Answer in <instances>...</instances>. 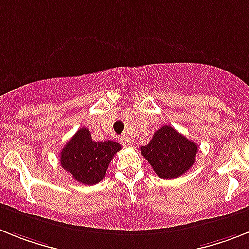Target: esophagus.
<instances>
[{
    "label": "esophagus",
    "mask_w": 249,
    "mask_h": 249,
    "mask_svg": "<svg viewBox=\"0 0 249 249\" xmlns=\"http://www.w3.org/2000/svg\"><path fill=\"white\" fill-rule=\"evenodd\" d=\"M120 143H121V145H123V147H130V145H131V142L129 141L126 137H121L120 138Z\"/></svg>",
    "instance_id": "1"
}]
</instances>
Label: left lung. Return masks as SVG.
<instances>
[{
  "label": "left lung",
  "mask_w": 249,
  "mask_h": 249,
  "mask_svg": "<svg viewBox=\"0 0 249 249\" xmlns=\"http://www.w3.org/2000/svg\"><path fill=\"white\" fill-rule=\"evenodd\" d=\"M197 150L196 143L170 125H164L154 133L149 144L141 148V153L158 177L171 179L182 176L191 168Z\"/></svg>",
  "instance_id": "8db88e82"
}]
</instances>
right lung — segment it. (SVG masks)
Segmentation results:
<instances>
[{
  "mask_svg": "<svg viewBox=\"0 0 249 249\" xmlns=\"http://www.w3.org/2000/svg\"><path fill=\"white\" fill-rule=\"evenodd\" d=\"M121 145L114 141L95 142L89 129L82 128L60 152V164L83 185H95L105 177L108 164Z\"/></svg>",
  "mask_w": 249,
  "mask_h": 249,
  "instance_id": "obj_1",
  "label": "right lung"
}]
</instances>
